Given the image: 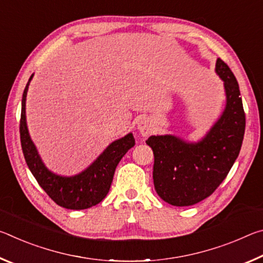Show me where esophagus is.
<instances>
[{
	"label": "esophagus",
	"mask_w": 263,
	"mask_h": 263,
	"mask_svg": "<svg viewBox=\"0 0 263 263\" xmlns=\"http://www.w3.org/2000/svg\"><path fill=\"white\" fill-rule=\"evenodd\" d=\"M137 127L142 137H147L153 132V124L151 122L149 118L140 119V121L138 122Z\"/></svg>",
	"instance_id": "1"
}]
</instances>
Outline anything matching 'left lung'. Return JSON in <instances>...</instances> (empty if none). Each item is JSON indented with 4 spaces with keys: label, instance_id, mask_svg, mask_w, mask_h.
<instances>
[{
    "label": "left lung",
    "instance_id": "8db88e82",
    "mask_svg": "<svg viewBox=\"0 0 263 263\" xmlns=\"http://www.w3.org/2000/svg\"><path fill=\"white\" fill-rule=\"evenodd\" d=\"M215 70L224 82L226 104L206 135L198 141L173 135L146 140L154 154V188L174 206L194 205L209 197L228 176L241 148L246 118L239 84L219 58Z\"/></svg>",
    "mask_w": 263,
    "mask_h": 263
}]
</instances>
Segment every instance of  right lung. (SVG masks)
I'll return each instance as SVG.
<instances>
[{"label":"right lung","mask_w":263,"mask_h":263,"mask_svg":"<svg viewBox=\"0 0 263 263\" xmlns=\"http://www.w3.org/2000/svg\"><path fill=\"white\" fill-rule=\"evenodd\" d=\"M33 74L29 79L22 97L21 142L26 164L39 185L58 205L70 210H83L103 201L109 193L116 167L130 148L135 146L132 133L111 142L90 166L73 176L59 175L50 171L31 139L26 124L25 102Z\"/></svg>","instance_id":"1"}]
</instances>
